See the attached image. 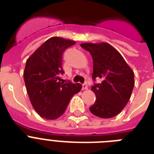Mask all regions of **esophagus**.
<instances>
[{
	"instance_id": "1",
	"label": "esophagus",
	"mask_w": 154,
	"mask_h": 154,
	"mask_svg": "<svg viewBox=\"0 0 154 154\" xmlns=\"http://www.w3.org/2000/svg\"><path fill=\"white\" fill-rule=\"evenodd\" d=\"M82 89H83V90H86V89H88V85H87L86 83H85V84L82 85Z\"/></svg>"
}]
</instances>
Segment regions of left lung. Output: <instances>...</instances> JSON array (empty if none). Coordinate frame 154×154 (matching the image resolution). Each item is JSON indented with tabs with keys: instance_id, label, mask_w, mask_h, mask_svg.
<instances>
[{
	"instance_id": "8db88e82",
	"label": "left lung",
	"mask_w": 154,
	"mask_h": 154,
	"mask_svg": "<svg viewBox=\"0 0 154 154\" xmlns=\"http://www.w3.org/2000/svg\"><path fill=\"white\" fill-rule=\"evenodd\" d=\"M81 46L93 57L92 77L101 83L92 86L96 101L90 112L101 118H111L122 112L131 97L134 86V72L121 53L106 42L83 43Z\"/></svg>"
}]
</instances>
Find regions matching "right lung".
<instances>
[{"mask_svg":"<svg viewBox=\"0 0 154 154\" xmlns=\"http://www.w3.org/2000/svg\"><path fill=\"white\" fill-rule=\"evenodd\" d=\"M76 42L59 37L45 42L26 60L24 81L30 102L43 118L55 120L65 112L74 94L81 91L79 83L61 82L64 73L62 54Z\"/></svg>","mask_w":154,"mask_h":154,"instance_id":"1","label":"right lung"}]
</instances>
